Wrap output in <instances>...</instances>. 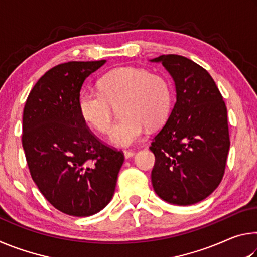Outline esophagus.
Returning a JSON list of instances; mask_svg holds the SVG:
<instances>
[{"label": "esophagus", "instance_id": "1", "mask_svg": "<svg viewBox=\"0 0 257 257\" xmlns=\"http://www.w3.org/2000/svg\"><path fill=\"white\" fill-rule=\"evenodd\" d=\"M135 154H136V153H135L134 151H124V152H123V155H124L125 159L133 158V156H134Z\"/></svg>", "mask_w": 257, "mask_h": 257}]
</instances>
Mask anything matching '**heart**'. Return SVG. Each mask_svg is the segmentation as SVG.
<instances>
[{
  "mask_svg": "<svg viewBox=\"0 0 257 257\" xmlns=\"http://www.w3.org/2000/svg\"><path fill=\"white\" fill-rule=\"evenodd\" d=\"M119 104V114L110 130L113 145L125 147L138 142L149 127L167 120L172 90L163 76L142 68L114 69L101 79V90L84 89L78 98L82 118L99 133H106L112 121V105Z\"/></svg>",
  "mask_w": 257,
  "mask_h": 257,
  "instance_id": "b5f03b06",
  "label": "heart"
}]
</instances>
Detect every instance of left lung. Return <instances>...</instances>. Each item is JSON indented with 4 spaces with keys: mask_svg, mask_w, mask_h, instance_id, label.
<instances>
[{
    "mask_svg": "<svg viewBox=\"0 0 257 257\" xmlns=\"http://www.w3.org/2000/svg\"><path fill=\"white\" fill-rule=\"evenodd\" d=\"M172 77L176 103L153 138L152 185L163 201L193 205L205 199L222 180L230 147L227 107L205 69L181 55L150 60Z\"/></svg>",
    "mask_w": 257,
    "mask_h": 257,
    "instance_id": "8db88e82",
    "label": "left lung"
}]
</instances>
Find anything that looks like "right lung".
Masks as SVG:
<instances>
[{
    "mask_svg": "<svg viewBox=\"0 0 257 257\" xmlns=\"http://www.w3.org/2000/svg\"><path fill=\"white\" fill-rule=\"evenodd\" d=\"M105 62L72 61L50 69L25 104L23 147L30 175L43 196L68 215L103 210L124 160L89 132L78 107L86 78Z\"/></svg>",
    "mask_w": 257,
    "mask_h": 257,
    "instance_id": "add662e5",
    "label": "right lung"
}]
</instances>
